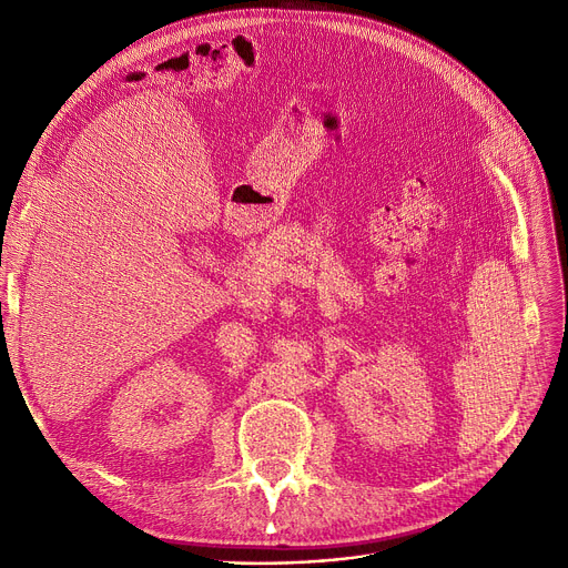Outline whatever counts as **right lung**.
<instances>
[{"mask_svg":"<svg viewBox=\"0 0 568 568\" xmlns=\"http://www.w3.org/2000/svg\"><path fill=\"white\" fill-rule=\"evenodd\" d=\"M0 306H2V304H0Z\"/></svg>","mask_w":568,"mask_h":568,"instance_id":"1","label":"right lung"}]
</instances>
